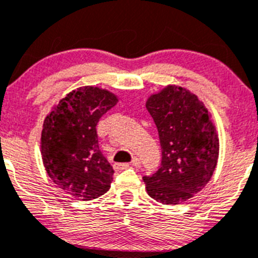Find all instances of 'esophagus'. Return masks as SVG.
Segmentation results:
<instances>
[{
	"instance_id": "1",
	"label": "esophagus",
	"mask_w": 258,
	"mask_h": 258,
	"mask_svg": "<svg viewBox=\"0 0 258 258\" xmlns=\"http://www.w3.org/2000/svg\"><path fill=\"white\" fill-rule=\"evenodd\" d=\"M132 166H136V167L140 166V159H139V158H134ZM128 167H131V164L130 163H114V169H117V171H122V169H126L128 168Z\"/></svg>"
}]
</instances>
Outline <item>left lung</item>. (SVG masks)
I'll return each instance as SVG.
<instances>
[{
    "mask_svg": "<svg viewBox=\"0 0 258 258\" xmlns=\"http://www.w3.org/2000/svg\"><path fill=\"white\" fill-rule=\"evenodd\" d=\"M162 148L161 168L144 176L146 191L159 203L180 204L201 191L215 172L219 135L208 109L180 86H167L146 101Z\"/></svg>",
    "mask_w": 258,
    "mask_h": 258,
    "instance_id": "obj_1",
    "label": "left lung"
}]
</instances>
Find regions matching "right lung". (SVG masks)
Listing matches in <instances>:
<instances>
[{
    "label": "right lung",
    "instance_id": "obj_1",
    "mask_svg": "<svg viewBox=\"0 0 258 258\" xmlns=\"http://www.w3.org/2000/svg\"><path fill=\"white\" fill-rule=\"evenodd\" d=\"M117 101L108 90L85 86L69 92L45 118L43 166L56 186L73 198L91 201L110 187L114 171L99 149L96 126Z\"/></svg>",
    "mask_w": 258,
    "mask_h": 258
}]
</instances>
